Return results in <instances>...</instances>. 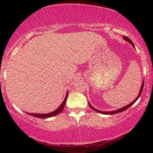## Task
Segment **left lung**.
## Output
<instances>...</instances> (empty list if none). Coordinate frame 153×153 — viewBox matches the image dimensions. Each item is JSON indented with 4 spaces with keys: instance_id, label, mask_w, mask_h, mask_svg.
I'll use <instances>...</instances> for the list:
<instances>
[{
    "instance_id": "8db88e82",
    "label": "left lung",
    "mask_w": 153,
    "mask_h": 153,
    "mask_svg": "<svg viewBox=\"0 0 153 153\" xmlns=\"http://www.w3.org/2000/svg\"><path fill=\"white\" fill-rule=\"evenodd\" d=\"M123 38H124V40H126V41H128V42H129V43L131 44V45L133 46V47H134V44H133V42H131V40L129 39V38H128V37H126V36H123ZM144 79L143 80V82H142V86H141V88H140V92H139V94H138V97H137L135 100H134V101L131 102V103H130V104H129L128 105H127V106H126V107H123V108H120V109H117V110H116V111H108V112H107V111H99V110H97V109H95V108L92 107V106L90 104V103H88V105H89V106L90 107H91L93 110H94L95 111H97V112H98V113H102V114H107V115H111V114H115V113H120V112H122V111H125V110H126V109H128V108L129 107H131V105H132L134 102H135L138 99V98L140 97V95H141V94H142V90H143V88H144Z\"/></svg>"
}]
</instances>
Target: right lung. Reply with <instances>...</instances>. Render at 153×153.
<instances>
[{
	"mask_svg": "<svg viewBox=\"0 0 153 153\" xmlns=\"http://www.w3.org/2000/svg\"><path fill=\"white\" fill-rule=\"evenodd\" d=\"M67 96H68V92H67V95L65 99L63 100V102H62V104L60 105L58 108H56L55 111H53V112L49 113H46V114H40V113H28V115L33 116L35 117H38V118H42V119H45V118H48V117H53V116H55L56 115H58L59 113H60L62 111H63L65 104L67 98Z\"/></svg>",
	"mask_w": 153,
	"mask_h": 153,
	"instance_id": "add662e5",
	"label": "right lung"
}]
</instances>
